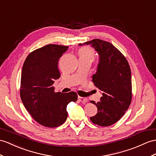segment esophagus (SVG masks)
<instances>
[{"instance_id":"obj_1","label":"esophagus","mask_w":156,"mask_h":156,"mask_svg":"<svg viewBox=\"0 0 156 156\" xmlns=\"http://www.w3.org/2000/svg\"><path fill=\"white\" fill-rule=\"evenodd\" d=\"M78 99L81 102H83V103H85L87 101H88V99L87 98L85 97H78Z\"/></svg>"}]
</instances>
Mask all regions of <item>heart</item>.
Returning <instances> with one entry per match:
<instances>
[{"label":"heart","instance_id":"b5f03b06","mask_svg":"<svg viewBox=\"0 0 156 156\" xmlns=\"http://www.w3.org/2000/svg\"><path fill=\"white\" fill-rule=\"evenodd\" d=\"M79 56L85 57V58H89L91 59H94V52L92 49L88 47L82 48L79 51Z\"/></svg>","mask_w":156,"mask_h":156}]
</instances>
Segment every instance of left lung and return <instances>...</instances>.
Returning a JSON list of instances; mask_svg holds the SVG:
<instances>
[{
	"instance_id": "left-lung-1",
	"label": "left lung",
	"mask_w": 156,
	"mask_h": 156,
	"mask_svg": "<svg viewBox=\"0 0 156 156\" xmlns=\"http://www.w3.org/2000/svg\"><path fill=\"white\" fill-rule=\"evenodd\" d=\"M85 44L91 45L99 55L97 71L92 81L102 92L101 101H90L97 106L98 112L90 120L98 126H111L122 117L131 103L130 66L122 53L108 41L94 39L79 45Z\"/></svg>"
}]
</instances>
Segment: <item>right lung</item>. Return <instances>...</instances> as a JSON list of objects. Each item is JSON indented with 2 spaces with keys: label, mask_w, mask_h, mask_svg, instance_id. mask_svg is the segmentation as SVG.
<instances>
[{
  "label": "right lung",
  "mask_w": 156,
  "mask_h": 156,
  "mask_svg": "<svg viewBox=\"0 0 156 156\" xmlns=\"http://www.w3.org/2000/svg\"><path fill=\"white\" fill-rule=\"evenodd\" d=\"M68 46L49 44L33 51L22 67L20 94L30 115L37 122L55 128L66 122L67 105L77 100L75 92L55 93L54 81L60 77L58 62Z\"/></svg>",
  "instance_id": "add662e5"
}]
</instances>
